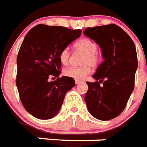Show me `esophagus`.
<instances>
[{"mask_svg":"<svg viewBox=\"0 0 147 147\" xmlns=\"http://www.w3.org/2000/svg\"><path fill=\"white\" fill-rule=\"evenodd\" d=\"M75 82H76V84H80L82 82V81H81V80H77V79H76L75 80Z\"/></svg>","mask_w":147,"mask_h":147,"instance_id":"obj_1","label":"esophagus"}]
</instances>
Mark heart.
<instances>
[{
    "mask_svg": "<svg viewBox=\"0 0 147 147\" xmlns=\"http://www.w3.org/2000/svg\"><path fill=\"white\" fill-rule=\"evenodd\" d=\"M75 49L77 51L84 53V57L82 63L83 66L81 67H69L64 70V75L69 78H72L77 80H82L91 72V65L96 67L99 62V56L96 53L98 46L96 42L90 39L81 38L76 41L74 45ZM70 53L68 49H63L59 54V60L63 65H67L69 62Z\"/></svg>",
    "mask_w": 147,
    "mask_h": 147,
    "instance_id": "heart-1",
    "label": "heart"
}]
</instances>
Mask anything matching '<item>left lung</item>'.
Listing matches in <instances>:
<instances>
[{
    "label": "left lung",
    "mask_w": 147,
    "mask_h": 147,
    "mask_svg": "<svg viewBox=\"0 0 147 147\" xmlns=\"http://www.w3.org/2000/svg\"><path fill=\"white\" fill-rule=\"evenodd\" d=\"M83 33L98 44L104 59L92 76L96 82H86V106L93 117L109 120L123 112L133 91L138 67L136 47L116 24L88 28Z\"/></svg>",
    "instance_id": "obj_1"
}]
</instances>
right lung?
Returning <instances> with one entry per match:
<instances>
[{"mask_svg": "<svg viewBox=\"0 0 147 147\" xmlns=\"http://www.w3.org/2000/svg\"><path fill=\"white\" fill-rule=\"evenodd\" d=\"M81 30L40 24L28 32L17 58L16 86L24 109L34 117L49 119L57 115L65 94L76 83L67 76L59 78V54L79 38ZM57 78L49 81V78Z\"/></svg>", "mask_w": 147, "mask_h": 147, "instance_id": "1", "label": "right lung"}]
</instances>
